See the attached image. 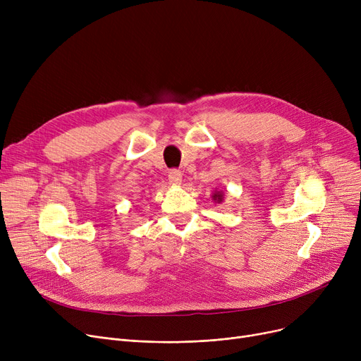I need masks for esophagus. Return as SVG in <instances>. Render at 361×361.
Wrapping results in <instances>:
<instances>
[{
  "label": "esophagus",
  "instance_id": "1",
  "mask_svg": "<svg viewBox=\"0 0 361 361\" xmlns=\"http://www.w3.org/2000/svg\"><path fill=\"white\" fill-rule=\"evenodd\" d=\"M181 177H183V174H181L180 169H177V168L169 169L168 180H169L171 184H180L181 183Z\"/></svg>",
  "mask_w": 361,
  "mask_h": 361
}]
</instances>
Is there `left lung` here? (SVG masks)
Wrapping results in <instances>:
<instances>
[{"instance_id":"8db88e82","label":"left lung","mask_w":361,"mask_h":361,"mask_svg":"<svg viewBox=\"0 0 361 361\" xmlns=\"http://www.w3.org/2000/svg\"><path fill=\"white\" fill-rule=\"evenodd\" d=\"M214 197H215V200H218V202H221V200H222V195H219V193H218V195H215Z\"/></svg>"}]
</instances>
